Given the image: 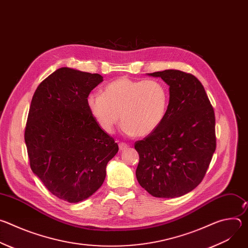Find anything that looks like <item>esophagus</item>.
Segmentation results:
<instances>
[{
    "instance_id": "obj_1",
    "label": "esophagus",
    "mask_w": 248,
    "mask_h": 248,
    "mask_svg": "<svg viewBox=\"0 0 248 248\" xmlns=\"http://www.w3.org/2000/svg\"><path fill=\"white\" fill-rule=\"evenodd\" d=\"M119 148H120V150H121V151H123V150L127 149V148H128V145H127L126 143L121 142V143H119Z\"/></svg>"
}]
</instances>
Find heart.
Listing matches in <instances>:
<instances>
[{"instance_id":"obj_1","label":"heart","mask_w":248,"mask_h":248,"mask_svg":"<svg viewBox=\"0 0 248 248\" xmlns=\"http://www.w3.org/2000/svg\"><path fill=\"white\" fill-rule=\"evenodd\" d=\"M169 106L167 86L157 79L117 78L106 85L103 94L91 93L87 107L100 127L111 133L122 121L129 135L145 136L162 124Z\"/></svg>"}]
</instances>
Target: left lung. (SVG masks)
<instances>
[{
  "label": "left lung",
  "mask_w": 248,
  "mask_h": 248,
  "mask_svg": "<svg viewBox=\"0 0 248 248\" xmlns=\"http://www.w3.org/2000/svg\"><path fill=\"white\" fill-rule=\"evenodd\" d=\"M170 86L164 121L134 143L139 185L155 197L174 198L204 179L216 149L215 113L202 83L178 69L148 74Z\"/></svg>",
  "instance_id": "1"
}]
</instances>
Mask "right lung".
<instances>
[{"label":"right lung","instance_id":"1","mask_svg":"<svg viewBox=\"0 0 248 248\" xmlns=\"http://www.w3.org/2000/svg\"><path fill=\"white\" fill-rule=\"evenodd\" d=\"M98 74L61 67L35 90L24 140L32 171L60 199L78 203L103 185L106 166L117 154L113 137L87 107Z\"/></svg>","mask_w":248,"mask_h":248}]
</instances>
